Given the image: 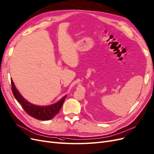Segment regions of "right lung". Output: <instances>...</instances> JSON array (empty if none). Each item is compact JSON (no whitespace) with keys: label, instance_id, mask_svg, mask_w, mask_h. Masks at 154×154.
Masks as SVG:
<instances>
[{"label":"right lung","instance_id":"add662e5","mask_svg":"<svg viewBox=\"0 0 154 154\" xmlns=\"http://www.w3.org/2000/svg\"><path fill=\"white\" fill-rule=\"evenodd\" d=\"M11 89L14 97H15L17 100L22 106L24 111L29 115L40 120H49L52 119L60 111L63 106V103L65 100L66 95L64 96L57 102L51 104L49 106H40L34 105L28 102L25 99L20 93H19L15 85L11 79Z\"/></svg>","mask_w":154,"mask_h":154}]
</instances>
